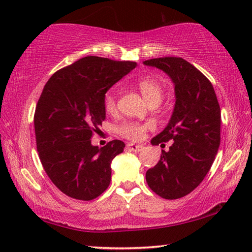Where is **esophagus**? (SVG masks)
<instances>
[{"label": "esophagus", "instance_id": "obj_1", "mask_svg": "<svg viewBox=\"0 0 252 252\" xmlns=\"http://www.w3.org/2000/svg\"><path fill=\"white\" fill-rule=\"evenodd\" d=\"M127 148H128L129 150H132V151H141L142 150V146H140V144H134V143H128L127 144Z\"/></svg>", "mask_w": 252, "mask_h": 252}]
</instances>
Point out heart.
Masks as SVG:
<instances>
[{
  "label": "heart",
  "instance_id": "heart-1",
  "mask_svg": "<svg viewBox=\"0 0 252 252\" xmlns=\"http://www.w3.org/2000/svg\"><path fill=\"white\" fill-rule=\"evenodd\" d=\"M137 88L141 94H142L143 98L146 99L148 104H154V103H158L159 104L161 96H163V86L156 78L153 77H144L141 78L137 81ZM104 108L108 112L112 113L116 111L117 109V89L112 88L105 93L104 99ZM149 125L147 124H139L134 122H126L123 123L122 125L118 127V132L120 135H123L126 139L132 141H139L143 137L144 133L149 128Z\"/></svg>",
  "mask_w": 252,
  "mask_h": 252
}]
</instances>
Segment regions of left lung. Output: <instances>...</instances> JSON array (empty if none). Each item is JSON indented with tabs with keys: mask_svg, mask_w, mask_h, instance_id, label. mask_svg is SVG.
<instances>
[{
	"mask_svg": "<svg viewBox=\"0 0 252 252\" xmlns=\"http://www.w3.org/2000/svg\"><path fill=\"white\" fill-rule=\"evenodd\" d=\"M143 64L165 72L175 94L170 122L151 144L173 142L167 151L161 150L146 180L158 196L177 199L194 190L212 166L220 146V106L209 79L184 58H154Z\"/></svg>",
	"mask_w": 252,
	"mask_h": 252,
	"instance_id": "1",
	"label": "left lung"
}]
</instances>
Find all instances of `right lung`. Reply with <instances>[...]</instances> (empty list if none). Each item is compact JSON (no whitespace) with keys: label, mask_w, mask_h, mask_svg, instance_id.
<instances>
[{"label":"right lung","mask_w":252,"mask_h":252,"mask_svg":"<svg viewBox=\"0 0 252 252\" xmlns=\"http://www.w3.org/2000/svg\"><path fill=\"white\" fill-rule=\"evenodd\" d=\"M135 62L87 56L51 75L35 108L37 153L53 184L65 195L91 201L111 181V161L125 143L98 148L93 133L105 119V93L135 68Z\"/></svg>","instance_id":"add662e5"}]
</instances>
